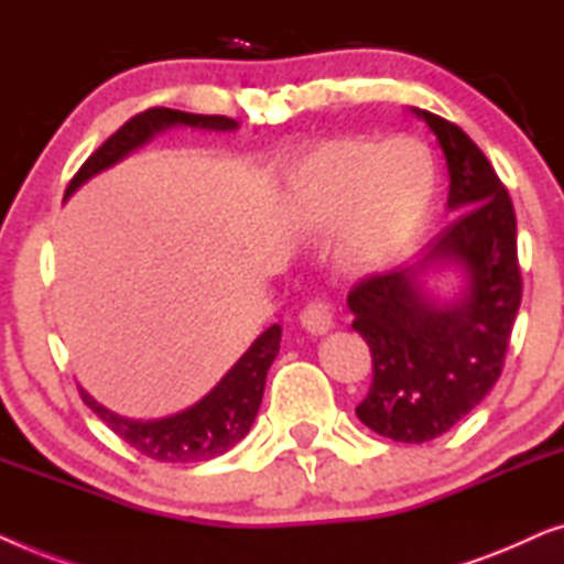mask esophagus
<instances>
[{"mask_svg":"<svg viewBox=\"0 0 564 564\" xmlns=\"http://www.w3.org/2000/svg\"><path fill=\"white\" fill-rule=\"evenodd\" d=\"M300 323H303V328L311 330L313 336H321L334 326V313H330V305L326 300L315 297L300 311Z\"/></svg>","mask_w":564,"mask_h":564,"instance_id":"esophagus-1","label":"esophagus"}]
</instances>
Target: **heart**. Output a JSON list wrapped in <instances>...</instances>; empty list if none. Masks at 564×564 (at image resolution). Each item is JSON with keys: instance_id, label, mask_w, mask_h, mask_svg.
Instances as JSON below:
<instances>
[{"instance_id": "obj_1", "label": "heart", "mask_w": 564, "mask_h": 564, "mask_svg": "<svg viewBox=\"0 0 564 564\" xmlns=\"http://www.w3.org/2000/svg\"><path fill=\"white\" fill-rule=\"evenodd\" d=\"M434 189V159L413 138H330L292 159L284 213L307 238L334 234L336 267L361 276L395 261L419 238Z\"/></svg>"}]
</instances>
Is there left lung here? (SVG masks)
<instances>
[{
	"label": "left lung",
	"mask_w": 564,
	"mask_h": 564,
	"mask_svg": "<svg viewBox=\"0 0 564 564\" xmlns=\"http://www.w3.org/2000/svg\"><path fill=\"white\" fill-rule=\"evenodd\" d=\"M434 130L449 169L452 220L413 264L372 274L349 292L351 328L372 351V388L357 405L359 421L392 442L423 444L442 436L488 395L503 372L521 267L516 213L508 189L465 130L413 107ZM452 265L466 290L436 304L422 290L429 268Z\"/></svg>",
	"instance_id": "left-lung-1"
}]
</instances>
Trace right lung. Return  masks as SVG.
<instances>
[{
  "label": "right lung",
  "mask_w": 564,
  "mask_h": 564,
  "mask_svg": "<svg viewBox=\"0 0 564 564\" xmlns=\"http://www.w3.org/2000/svg\"><path fill=\"white\" fill-rule=\"evenodd\" d=\"M187 126L199 130H236L238 122L226 115H195L182 110H169V107H151V110L138 112L130 118L118 133H112L91 156L84 161L74 180L68 182L66 197H72L84 182L105 172L120 159H126L138 145L149 143L156 133L169 128ZM282 328L269 326L249 351L228 369V375L207 392V395L187 411L169 415L159 421H135L126 415L112 413L110 408L97 403L87 390L79 384V395L122 442H128L145 457L156 462H207L220 457L249 434L253 419L264 395L267 372L280 351Z\"/></svg>",
  "instance_id": "right-lung-1"
}]
</instances>
